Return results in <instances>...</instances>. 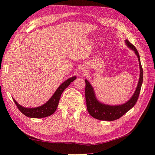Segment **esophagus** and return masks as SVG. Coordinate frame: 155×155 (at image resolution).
I'll return each instance as SVG.
<instances>
[{
	"mask_svg": "<svg viewBox=\"0 0 155 155\" xmlns=\"http://www.w3.org/2000/svg\"><path fill=\"white\" fill-rule=\"evenodd\" d=\"M83 71H84V70H82V72H83Z\"/></svg>",
	"mask_w": 155,
	"mask_h": 155,
	"instance_id": "1",
	"label": "esophagus"
}]
</instances>
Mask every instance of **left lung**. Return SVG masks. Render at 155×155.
<instances>
[{"label":"left lung","instance_id":"1","mask_svg":"<svg viewBox=\"0 0 155 155\" xmlns=\"http://www.w3.org/2000/svg\"><path fill=\"white\" fill-rule=\"evenodd\" d=\"M125 44L130 49L134 51L138 58L140 66V78L136 89L132 97L127 102L119 105H109L100 102L96 97L94 88L89 81L85 79V99L87 108L89 114L93 117L101 120H114L118 119L126 114L136 104L139 97L142 83H143V69L141 67L139 53L134 45L128 40H125Z\"/></svg>","mask_w":155,"mask_h":155}]
</instances>
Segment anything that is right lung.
<instances>
[{"label":"right lung","instance_id":"right-lung-1","mask_svg":"<svg viewBox=\"0 0 155 155\" xmlns=\"http://www.w3.org/2000/svg\"><path fill=\"white\" fill-rule=\"evenodd\" d=\"M76 76H73L66 79L62 84L57 88L56 91L54 93L52 97L50 98L48 101L43 105L34 108H28L23 107L16 102V100L13 98L14 102L16 104L19 110L25 116L30 118H44L54 114L57 110L58 102L61 98L62 92L64 91L66 87L76 79Z\"/></svg>","mask_w":155,"mask_h":155}]
</instances>
